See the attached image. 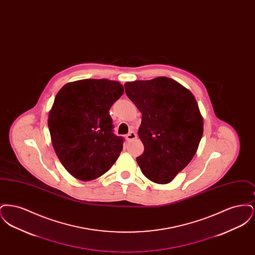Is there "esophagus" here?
<instances>
[{"label":"esophagus","instance_id":"1","mask_svg":"<svg viewBox=\"0 0 255 255\" xmlns=\"http://www.w3.org/2000/svg\"><path fill=\"white\" fill-rule=\"evenodd\" d=\"M134 138H136V133L133 132V131H131L130 133L126 134V139L129 140V141H130V140H133Z\"/></svg>","mask_w":255,"mask_h":255}]
</instances>
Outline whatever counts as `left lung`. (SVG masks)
<instances>
[{
  "label": "left lung",
  "instance_id": "8db88e82",
  "mask_svg": "<svg viewBox=\"0 0 255 255\" xmlns=\"http://www.w3.org/2000/svg\"><path fill=\"white\" fill-rule=\"evenodd\" d=\"M125 93L141 113L138 136L141 172L156 183H168L194 157L204 121L192 93L168 77L126 82Z\"/></svg>",
  "mask_w": 255,
  "mask_h": 255
}]
</instances>
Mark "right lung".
I'll list each match as a JSON object with an SVG mask.
<instances>
[{"mask_svg":"<svg viewBox=\"0 0 255 255\" xmlns=\"http://www.w3.org/2000/svg\"><path fill=\"white\" fill-rule=\"evenodd\" d=\"M123 92L118 81L83 79L63 86L56 95L48 121L51 142L74 178L95 180L120 157L124 138L113 132L109 110Z\"/></svg>","mask_w":255,"mask_h":255,"instance_id":"right-lung-1","label":"right lung"}]
</instances>
